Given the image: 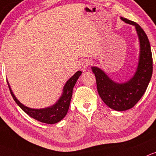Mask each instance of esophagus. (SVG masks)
I'll return each mask as SVG.
<instances>
[{
    "label": "esophagus",
    "mask_w": 156,
    "mask_h": 156,
    "mask_svg": "<svg viewBox=\"0 0 156 156\" xmlns=\"http://www.w3.org/2000/svg\"><path fill=\"white\" fill-rule=\"evenodd\" d=\"M88 67V62L86 61H82L81 62L79 65V68L80 70H82L83 72H86L87 70Z\"/></svg>",
    "instance_id": "obj_1"
}]
</instances>
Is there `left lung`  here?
Here are the masks:
<instances>
[{"label": "left lung", "instance_id": "8db88e82", "mask_svg": "<svg viewBox=\"0 0 156 156\" xmlns=\"http://www.w3.org/2000/svg\"><path fill=\"white\" fill-rule=\"evenodd\" d=\"M120 19L135 27L139 40V58L134 76L124 83H117L100 67L92 66L91 68L96 77L97 89L103 101L114 110L124 111L132 108L145 93L152 74V56L150 41L141 27L126 18Z\"/></svg>", "mask_w": 156, "mask_h": 156}]
</instances>
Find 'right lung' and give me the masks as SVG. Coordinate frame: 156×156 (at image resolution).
Instances as JSON below:
<instances>
[{"label":"right lung","mask_w":156,"mask_h":156,"mask_svg":"<svg viewBox=\"0 0 156 156\" xmlns=\"http://www.w3.org/2000/svg\"><path fill=\"white\" fill-rule=\"evenodd\" d=\"M82 71L78 70L75 73L74 75L71 76L65 83L62 90V94L53 105L50 107H46V108L41 109H34L26 107L22 104L12 92L9 82L7 81L8 86H9V91H10L11 95L14 99L16 103L19 106L21 109L25 113H26L31 118L41 122L46 123V124H55L61 120L63 119L64 117L67 115L69 107H70V100L73 94V89L77 81L78 78L81 75Z\"/></svg>","instance_id":"right-lung-1"}]
</instances>
